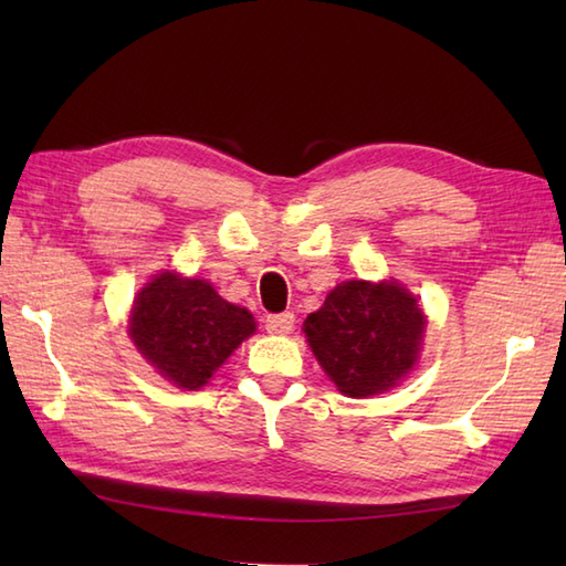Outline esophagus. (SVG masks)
I'll list each match as a JSON object with an SVG mask.
<instances>
[{"mask_svg": "<svg viewBox=\"0 0 566 566\" xmlns=\"http://www.w3.org/2000/svg\"><path fill=\"white\" fill-rule=\"evenodd\" d=\"M264 328H268V333H272V335L292 333L294 314H290V311H284V314H272V316L264 318Z\"/></svg>", "mask_w": 566, "mask_h": 566, "instance_id": "obj_1", "label": "esophagus"}]
</instances>
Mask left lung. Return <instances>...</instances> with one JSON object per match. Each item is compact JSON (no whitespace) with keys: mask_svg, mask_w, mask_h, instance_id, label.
Segmentation results:
<instances>
[{"mask_svg":"<svg viewBox=\"0 0 566 566\" xmlns=\"http://www.w3.org/2000/svg\"><path fill=\"white\" fill-rule=\"evenodd\" d=\"M304 333L338 391L367 399L389 391L416 367L426 316L399 282L350 280L308 314Z\"/></svg>","mask_w":566,"mask_h":566,"instance_id":"left-lung-1","label":"left lung"}]
</instances>
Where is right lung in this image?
Segmentation results:
<instances>
[{
  "instance_id": "right-lung-1",
  "label": "right lung",
  "mask_w": 566,
  "mask_h": 566,
  "mask_svg": "<svg viewBox=\"0 0 566 566\" xmlns=\"http://www.w3.org/2000/svg\"><path fill=\"white\" fill-rule=\"evenodd\" d=\"M255 333L248 308L219 296L207 280L160 272L138 292L128 335L160 377L197 391Z\"/></svg>"
}]
</instances>
